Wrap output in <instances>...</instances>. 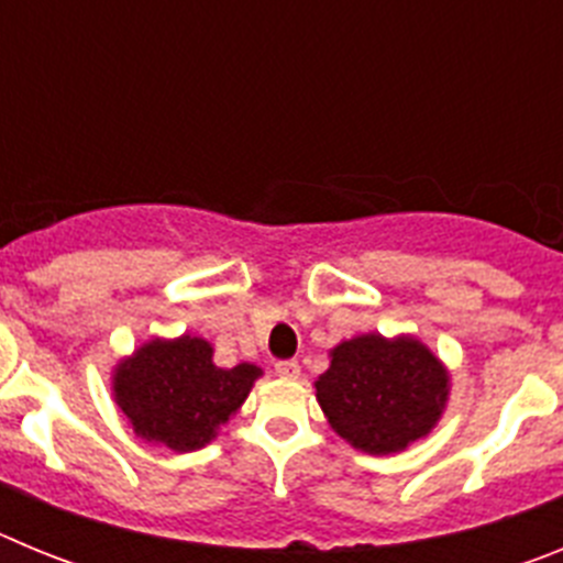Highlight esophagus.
<instances>
[{
	"label": "esophagus",
	"instance_id": "1",
	"mask_svg": "<svg viewBox=\"0 0 563 563\" xmlns=\"http://www.w3.org/2000/svg\"><path fill=\"white\" fill-rule=\"evenodd\" d=\"M276 375L285 377V380H296V377L301 375V366H298V361H278Z\"/></svg>",
	"mask_w": 563,
	"mask_h": 563
}]
</instances>
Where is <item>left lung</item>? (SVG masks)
I'll use <instances>...</instances> for the list:
<instances>
[{
  "label": "left lung",
  "instance_id": "1",
  "mask_svg": "<svg viewBox=\"0 0 563 563\" xmlns=\"http://www.w3.org/2000/svg\"><path fill=\"white\" fill-rule=\"evenodd\" d=\"M316 397L332 429L366 454H395L429 434L449 400V375L415 338L338 343Z\"/></svg>",
  "mask_w": 563,
  "mask_h": 563
}]
</instances>
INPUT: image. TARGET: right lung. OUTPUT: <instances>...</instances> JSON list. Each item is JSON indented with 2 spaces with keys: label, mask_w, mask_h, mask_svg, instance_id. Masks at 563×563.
Masks as SVG:
<instances>
[{
  "label": "right lung",
  "mask_w": 563,
  "mask_h": 563,
  "mask_svg": "<svg viewBox=\"0 0 563 563\" xmlns=\"http://www.w3.org/2000/svg\"><path fill=\"white\" fill-rule=\"evenodd\" d=\"M211 343L183 335L148 341L114 369V400L134 434L172 451L202 449L262 375L253 363L220 369Z\"/></svg>",
  "instance_id": "obj_1"
}]
</instances>
